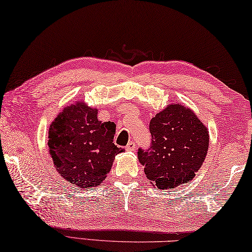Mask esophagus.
<instances>
[{
  "label": "esophagus",
  "mask_w": 252,
  "mask_h": 252,
  "mask_svg": "<svg viewBox=\"0 0 252 252\" xmlns=\"http://www.w3.org/2000/svg\"><path fill=\"white\" fill-rule=\"evenodd\" d=\"M136 147H137V146H136V144L134 142H129L128 145L126 146V151L127 152H134Z\"/></svg>",
  "instance_id": "34e87169"
}]
</instances>
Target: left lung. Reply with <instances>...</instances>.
<instances>
[{
  "label": "left lung",
  "mask_w": 252,
  "mask_h": 252,
  "mask_svg": "<svg viewBox=\"0 0 252 252\" xmlns=\"http://www.w3.org/2000/svg\"><path fill=\"white\" fill-rule=\"evenodd\" d=\"M152 145L139 149L138 160L158 189L191 182L209 147V131L192 109L180 103L166 106L149 123Z\"/></svg>",
  "instance_id": "obj_1"
}]
</instances>
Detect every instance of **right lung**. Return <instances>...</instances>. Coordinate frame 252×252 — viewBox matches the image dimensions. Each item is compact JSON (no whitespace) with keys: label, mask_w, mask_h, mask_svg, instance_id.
Wrapping results in <instances>:
<instances>
[{"label":"right lung","mask_w":252,"mask_h":252,"mask_svg":"<svg viewBox=\"0 0 252 252\" xmlns=\"http://www.w3.org/2000/svg\"><path fill=\"white\" fill-rule=\"evenodd\" d=\"M115 131V123L98 121L97 108L83 99L66 106L48 129V153L57 173L77 188L99 186L115 156L124 152L113 143Z\"/></svg>","instance_id":"1"}]
</instances>
